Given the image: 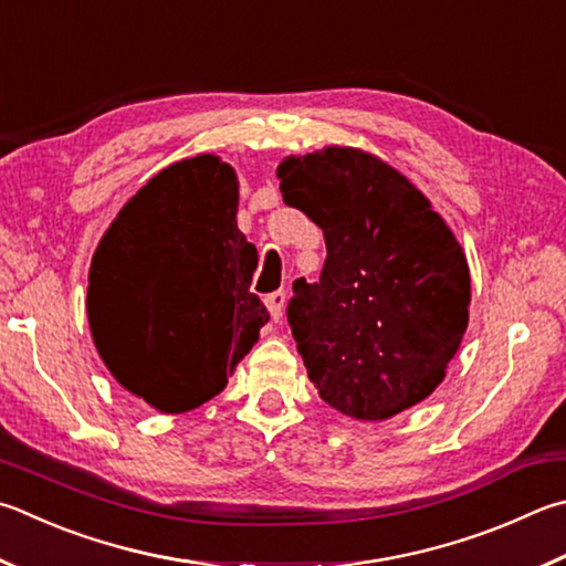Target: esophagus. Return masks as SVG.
I'll return each instance as SVG.
<instances>
[{"mask_svg": "<svg viewBox=\"0 0 566 566\" xmlns=\"http://www.w3.org/2000/svg\"><path fill=\"white\" fill-rule=\"evenodd\" d=\"M266 310H270V314H272V318L274 322H280L282 318V314H284V304H286V292H272L270 296H266Z\"/></svg>", "mask_w": 566, "mask_h": 566, "instance_id": "1", "label": "esophagus"}]
</instances>
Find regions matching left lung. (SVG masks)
Segmentation results:
<instances>
[{"label":"left lung","instance_id":"8db88e82","mask_svg":"<svg viewBox=\"0 0 566 566\" xmlns=\"http://www.w3.org/2000/svg\"><path fill=\"white\" fill-rule=\"evenodd\" d=\"M290 208L324 232L318 282L286 306L318 396L386 420L443 384L468 328L470 270L453 230L406 176L371 153L328 146L276 168Z\"/></svg>","mask_w":566,"mask_h":566}]
</instances>
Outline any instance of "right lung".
I'll list each match as a JSON object with an SVG mask.
<instances>
[{
	"label": "right lung",
	"mask_w": 566,
	"mask_h": 566,
	"mask_svg": "<svg viewBox=\"0 0 566 566\" xmlns=\"http://www.w3.org/2000/svg\"><path fill=\"white\" fill-rule=\"evenodd\" d=\"M240 182L212 153L163 168L123 205L88 270L98 356L128 394L185 413L228 386L270 322L250 292Z\"/></svg>",
	"instance_id": "obj_1"
}]
</instances>
